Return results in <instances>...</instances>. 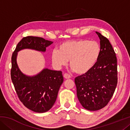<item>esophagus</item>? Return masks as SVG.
Wrapping results in <instances>:
<instances>
[{"label":"esophagus","mask_w":130,"mask_h":130,"mask_svg":"<svg viewBox=\"0 0 130 130\" xmlns=\"http://www.w3.org/2000/svg\"><path fill=\"white\" fill-rule=\"evenodd\" d=\"M63 77H64L65 79H69V78H70L71 76H70L69 74H68L67 73H65L64 74H63Z\"/></svg>","instance_id":"34e87169"}]
</instances>
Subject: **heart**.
<instances>
[{
	"label": "heart",
	"instance_id": "heart-1",
	"mask_svg": "<svg viewBox=\"0 0 130 130\" xmlns=\"http://www.w3.org/2000/svg\"><path fill=\"white\" fill-rule=\"evenodd\" d=\"M100 52V46L96 41L70 40L63 42L58 46V50L52 52V61L55 67L60 68L70 60V67L77 73L83 74L96 64Z\"/></svg>",
	"mask_w": 130,
	"mask_h": 130
}]
</instances>
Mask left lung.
Instances as JSON below:
<instances>
[{"label": "left lung", "mask_w": 130, "mask_h": 130, "mask_svg": "<svg viewBox=\"0 0 130 130\" xmlns=\"http://www.w3.org/2000/svg\"><path fill=\"white\" fill-rule=\"evenodd\" d=\"M100 39L101 52L96 64L88 72L74 80L77 96L85 109L97 111L106 106L118 83L117 58L106 37L96 31Z\"/></svg>", "instance_id": "left-lung-1"}]
</instances>
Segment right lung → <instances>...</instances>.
<instances>
[{
  "mask_svg": "<svg viewBox=\"0 0 130 130\" xmlns=\"http://www.w3.org/2000/svg\"><path fill=\"white\" fill-rule=\"evenodd\" d=\"M52 43V41L41 37H24L12 55L11 77L15 91L23 104L36 112H45L53 106L63 81L62 72L45 68L35 76L26 75L18 66V52L26 49L45 52L46 48Z\"/></svg>",
  "mask_w": 130,
  "mask_h": 130,
  "instance_id": "obj_1",
  "label": "right lung"
}]
</instances>
